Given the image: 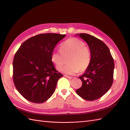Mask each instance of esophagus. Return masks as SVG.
Returning <instances> with one entry per match:
<instances>
[{
    "label": "esophagus",
    "mask_w": 130,
    "mask_h": 130,
    "mask_svg": "<svg viewBox=\"0 0 130 130\" xmlns=\"http://www.w3.org/2000/svg\"><path fill=\"white\" fill-rule=\"evenodd\" d=\"M66 77H67V78H69V79H72L73 78V77H69V76H68V75H64Z\"/></svg>",
    "instance_id": "obj_1"
}]
</instances>
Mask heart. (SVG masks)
Wrapping results in <instances>:
<instances>
[{
	"instance_id": "b5f03b06",
	"label": "heart",
	"mask_w": 130,
	"mask_h": 130,
	"mask_svg": "<svg viewBox=\"0 0 130 130\" xmlns=\"http://www.w3.org/2000/svg\"><path fill=\"white\" fill-rule=\"evenodd\" d=\"M69 56V64L63 68L64 58ZM51 61L57 70L63 73L73 75L79 71L84 72L89 67L91 62V51L89 47L83 41L75 37H71L60 45V52H53Z\"/></svg>"
}]
</instances>
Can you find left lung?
Returning <instances> with one entry per match:
<instances>
[{
  "instance_id": "8db88e82",
  "label": "left lung",
  "mask_w": 130,
  "mask_h": 130,
  "mask_svg": "<svg viewBox=\"0 0 130 130\" xmlns=\"http://www.w3.org/2000/svg\"><path fill=\"white\" fill-rule=\"evenodd\" d=\"M87 43L91 51L90 64L79 78L82 87L76 93L83 99L93 101L106 94L113 83L114 61L107 46L102 40L87 34H77Z\"/></svg>"
}]
</instances>
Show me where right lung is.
Listing matches in <instances>:
<instances>
[{"label":"right lung","mask_w":130,"mask_h":130,"mask_svg":"<svg viewBox=\"0 0 130 130\" xmlns=\"http://www.w3.org/2000/svg\"><path fill=\"white\" fill-rule=\"evenodd\" d=\"M65 35L39 34L25 41L16 52L13 66L15 86L24 98L42 103L52 96L63 75L56 70L51 54Z\"/></svg>","instance_id":"1"}]
</instances>
